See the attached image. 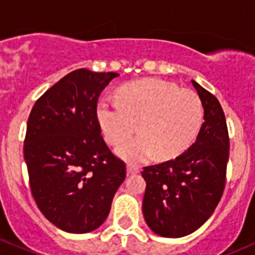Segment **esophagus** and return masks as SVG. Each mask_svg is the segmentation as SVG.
I'll use <instances>...</instances> for the list:
<instances>
[{
  "label": "esophagus",
  "mask_w": 255,
  "mask_h": 255,
  "mask_svg": "<svg viewBox=\"0 0 255 255\" xmlns=\"http://www.w3.org/2000/svg\"><path fill=\"white\" fill-rule=\"evenodd\" d=\"M139 172V168L137 166H133V165H128L127 166V173L128 175H134V173H138Z\"/></svg>",
  "instance_id": "obj_1"
}]
</instances>
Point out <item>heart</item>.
<instances>
[{"label": "heart", "instance_id": "b5f03b06", "mask_svg": "<svg viewBox=\"0 0 255 255\" xmlns=\"http://www.w3.org/2000/svg\"><path fill=\"white\" fill-rule=\"evenodd\" d=\"M118 99L120 103L101 101L95 114L112 146L123 143L135 129L141 133L117 149L128 162H144L154 154L173 158L194 143L203 126L204 106L197 93L158 78L125 85Z\"/></svg>", "mask_w": 255, "mask_h": 255}]
</instances>
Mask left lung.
Here are the masks:
<instances>
[{
    "instance_id": "left-lung-1",
    "label": "left lung",
    "mask_w": 255,
    "mask_h": 255,
    "mask_svg": "<svg viewBox=\"0 0 255 255\" xmlns=\"http://www.w3.org/2000/svg\"><path fill=\"white\" fill-rule=\"evenodd\" d=\"M204 106V123L195 143L175 160L147 166L142 211L149 229L163 238L191 234L218 206L227 178L229 134L220 103L191 80Z\"/></svg>"
}]
</instances>
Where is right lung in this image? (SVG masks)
<instances>
[{"label":"right lung","mask_w":255,"mask_h":255,"mask_svg":"<svg viewBox=\"0 0 255 255\" xmlns=\"http://www.w3.org/2000/svg\"><path fill=\"white\" fill-rule=\"evenodd\" d=\"M117 73L78 69L44 93L27 121L23 157L31 194L45 218L73 234L101 227L126 165L101 134L97 103Z\"/></svg>","instance_id":"right-lung-1"}]
</instances>
